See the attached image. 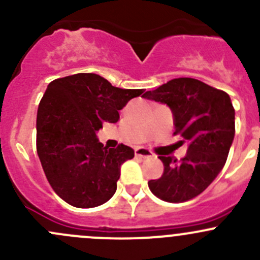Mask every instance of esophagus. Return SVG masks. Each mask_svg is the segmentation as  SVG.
<instances>
[{
	"label": "esophagus",
	"mask_w": 260,
	"mask_h": 260,
	"mask_svg": "<svg viewBox=\"0 0 260 260\" xmlns=\"http://www.w3.org/2000/svg\"><path fill=\"white\" fill-rule=\"evenodd\" d=\"M136 157H141V158H149L152 157V152L149 149L143 148V147H138V148L135 149Z\"/></svg>",
	"instance_id": "1"
}]
</instances>
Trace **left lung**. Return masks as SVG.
Here are the masks:
<instances>
[{"label":"left lung","mask_w":260,"mask_h":260,"mask_svg":"<svg viewBox=\"0 0 260 260\" xmlns=\"http://www.w3.org/2000/svg\"><path fill=\"white\" fill-rule=\"evenodd\" d=\"M143 98L166 104L174 115L175 135L188 141L182 159L162 156L164 174L148 181L157 198L182 203L200 195L226 162L235 135V111L225 91L192 78L167 81Z\"/></svg>","instance_id":"8db88e82"}]
</instances>
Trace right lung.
Here are the masks:
<instances>
[{
  "label": "right lung",
  "mask_w": 260,
  "mask_h": 260,
  "mask_svg": "<svg viewBox=\"0 0 260 260\" xmlns=\"http://www.w3.org/2000/svg\"><path fill=\"white\" fill-rule=\"evenodd\" d=\"M143 91L117 88L93 73L49 84L38 109L36 149L46 179L62 200L89 209L114 195L120 166L135 151L124 145L104 147L96 133L104 122L117 123L120 109Z\"/></svg>",
  "instance_id": "obj_1"
}]
</instances>
